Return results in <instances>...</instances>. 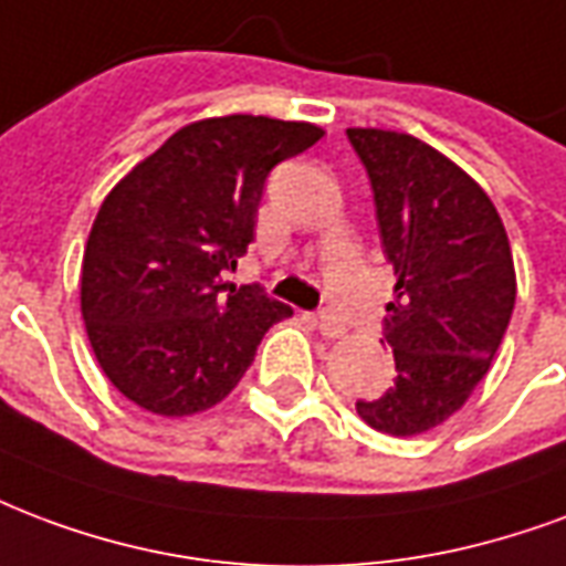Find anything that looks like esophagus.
<instances>
[{"mask_svg": "<svg viewBox=\"0 0 566 566\" xmlns=\"http://www.w3.org/2000/svg\"><path fill=\"white\" fill-rule=\"evenodd\" d=\"M317 329H321V336H326V338H342L347 333L345 326L338 324V321L333 315H321V317H317Z\"/></svg>", "mask_w": 566, "mask_h": 566, "instance_id": "esophagus-1", "label": "esophagus"}]
</instances>
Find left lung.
<instances>
[{"mask_svg": "<svg viewBox=\"0 0 566 566\" xmlns=\"http://www.w3.org/2000/svg\"><path fill=\"white\" fill-rule=\"evenodd\" d=\"M375 191L396 387L357 401L378 432L411 438L450 420L492 366L516 303L504 221L476 179L413 134L347 128ZM384 345V342H380Z\"/></svg>", "mask_w": 566, "mask_h": 566, "instance_id": "1", "label": "left lung"}]
</instances>
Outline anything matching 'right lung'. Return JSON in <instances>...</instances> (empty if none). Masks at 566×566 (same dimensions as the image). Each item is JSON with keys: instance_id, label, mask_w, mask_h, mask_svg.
<instances>
[{"instance_id": "add662e5", "label": "right lung", "mask_w": 566, "mask_h": 566, "mask_svg": "<svg viewBox=\"0 0 566 566\" xmlns=\"http://www.w3.org/2000/svg\"><path fill=\"white\" fill-rule=\"evenodd\" d=\"M324 137L312 123L212 116L179 128L104 198L83 251L81 312L113 387L191 417L237 387L272 324L294 315L221 272L254 240L272 167Z\"/></svg>"}]
</instances>
